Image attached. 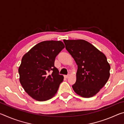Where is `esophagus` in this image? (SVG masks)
Returning <instances> with one entry per match:
<instances>
[{
    "label": "esophagus",
    "instance_id": "esophagus-1",
    "mask_svg": "<svg viewBox=\"0 0 124 124\" xmlns=\"http://www.w3.org/2000/svg\"><path fill=\"white\" fill-rule=\"evenodd\" d=\"M70 74H68V75H64V77L66 78H69V77H70Z\"/></svg>",
    "mask_w": 124,
    "mask_h": 124
}]
</instances>
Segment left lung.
<instances>
[{
	"label": "left lung",
	"mask_w": 124,
	"mask_h": 124,
	"mask_svg": "<svg viewBox=\"0 0 124 124\" xmlns=\"http://www.w3.org/2000/svg\"><path fill=\"white\" fill-rule=\"evenodd\" d=\"M63 42L78 66L73 90L81 97H92L104 86L109 78L110 67L106 56L84 40H63Z\"/></svg>",
	"instance_id": "8db88e82"
}]
</instances>
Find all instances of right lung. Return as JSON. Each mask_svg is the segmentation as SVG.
<instances>
[{
    "mask_svg": "<svg viewBox=\"0 0 124 124\" xmlns=\"http://www.w3.org/2000/svg\"><path fill=\"white\" fill-rule=\"evenodd\" d=\"M64 48L61 41H44L23 56L18 68L20 81L33 98L45 101L55 95L64 77L54 66L56 57Z\"/></svg>",
    "mask_w": 124,
    "mask_h": 124,
    "instance_id": "1",
    "label": "right lung"
}]
</instances>
